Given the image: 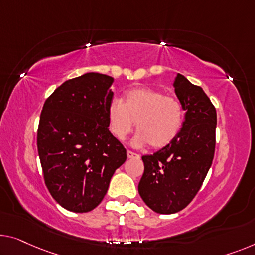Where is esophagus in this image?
<instances>
[{"instance_id": "1", "label": "esophagus", "mask_w": 255, "mask_h": 255, "mask_svg": "<svg viewBox=\"0 0 255 255\" xmlns=\"http://www.w3.org/2000/svg\"><path fill=\"white\" fill-rule=\"evenodd\" d=\"M127 157H128V159H138L139 155L134 153V152H131V151H127Z\"/></svg>"}]
</instances>
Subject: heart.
Instances as JSON below:
<instances>
[{
	"label": "heart",
	"mask_w": 255,
	"mask_h": 255,
	"mask_svg": "<svg viewBox=\"0 0 255 255\" xmlns=\"http://www.w3.org/2000/svg\"><path fill=\"white\" fill-rule=\"evenodd\" d=\"M109 129L124 142L135 126L137 134L132 145L142 147L151 144L161 149L173 142L183 124V109L175 97L158 89L138 87L125 93L123 103L113 100L108 105Z\"/></svg>",
	"instance_id": "heart-1"
}]
</instances>
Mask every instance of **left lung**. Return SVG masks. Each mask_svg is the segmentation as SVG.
Wrapping results in <instances>:
<instances>
[{
	"label": "left lung",
	"mask_w": 255,
	"mask_h": 255,
	"mask_svg": "<svg viewBox=\"0 0 255 255\" xmlns=\"http://www.w3.org/2000/svg\"><path fill=\"white\" fill-rule=\"evenodd\" d=\"M173 87L184 111L176 138L153 154L143 155L138 193L159 214L183 210L197 195L215 151L216 110L205 91L180 73Z\"/></svg>",
	"instance_id": "left-lung-1"
}]
</instances>
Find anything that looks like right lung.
<instances>
[{
  "label": "right lung",
  "mask_w": 255,
  "mask_h": 255,
  "mask_svg": "<svg viewBox=\"0 0 255 255\" xmlns=\"http://www.w3.org/2000/svg\"><path fill=\"white\" fill-rule=\"evenodd\" d=\"M115 79L86 73L59 86L43 105L37 151L45 185L67 211H93L103 200L126 149L109 130Z\"/></svg>",
  "instance_id": "add662e5"
}]
</instances>
